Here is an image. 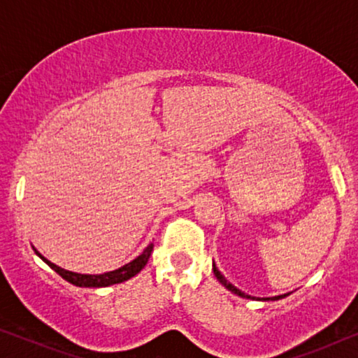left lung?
<instances>
[{
    "label": "left lung",
    "mask_w": 358,
    "mask_h": 358,
    "mask_svg": "<svg viewBox=\"0 0 358 358\" xmlns=\"http://www.w3.org/2000/svg\"><path fill=\"white\" fill-rule=\"evenodd\" d=\"M213 273H215V277L218 278V282L222 283L223 287H227L229 292L231 293H234V295H238V296H241V298H248V300H261V298H256V296H251V295H246V293L244 292H241L239 290V288H236L233 285V283H229L227 278H224L223 275H222V272L218 271L217 268V266H215V262H213ZM287 295H278V296H271V298H264V301H277V300H280V298H285Z\"/></svg>",
    "instance_id": "obj_1"
}]
</instances>
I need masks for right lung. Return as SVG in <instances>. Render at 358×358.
Masks as SVG:
<instances>
[{"mask_svg": "<svg viewBox=\"0 0 358 358\" xmlns=\"http://www.w3.org/2000/svg\"><path fill=\"white\" fill-rule=\"evenodd\" d=\"M34 251H36L37 256L41 257L48 267L53 268V271H55L62 278H65L66 282H70L76 287L99 288V287L115 285V283H122V282L129 280V278H131V277H135L136 273H138L141 268L146 266V262H148V259L151 256V251H153V243H150L148 248H146L145 251L141 252L138 257L134 259L131 262L125 264V266H122L120 268H115V271H110V272H106V273H97V275H90V273H76V272L65 271V268L55 266V264L43 257L42 254L37 251V249H34Z\"/></svg>", "mask_w": 358, "mask_h": 358, "instance_id": "add662e5", "label": "right lung"}]
</instances>
